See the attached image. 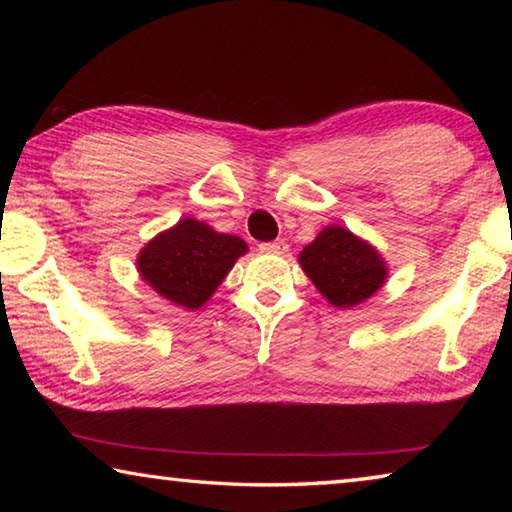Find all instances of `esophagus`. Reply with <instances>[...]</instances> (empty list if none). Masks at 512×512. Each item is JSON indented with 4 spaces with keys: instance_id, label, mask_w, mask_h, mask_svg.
<instances>
[{
    "instance_id": "obj_1",
    "label": "esophagus",
    "mask_w": 512,
    "mask_h": 512,
    "mask_svg": "<svg viewBox=\"0 0 512 512\" xmlns=\"http://www.w3.org/2000/svg\"><path fill=\"white\" fill-rule=\"evenodd\" d=\"M259 250H264V253H275V255H282L289 250V244L284 239H275V241H266V244H259Z\"/></svg>"
}]
</instances>
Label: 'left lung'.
<instances>
[{
	"label": "left lung",
	"instance_id": "obj_1",
	"mask_svg": "<svg viewBox=\"0 0 512 512\" xmlns=\"http://www.w3.org/2000/svg\"><path fill=\"white\" fill-rule=\"evenodd\" d=\"M302 271L334 307H354L386 280L377 250L341 225H329L300 253Z\"/></svg>",
	"mask_w": 512,
	"mask_h": 512
}]
</instances>
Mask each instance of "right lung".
Returning a JSON list of instances; mask_svg holds the SVG:
<instances>
[{"mask_svg": "<svg viewBox=\"0 0 512 512\" xmlns=\"http://www.w3.org/2000/svg\"><path fill=\"white\" fill-rule=\"evenodd\" d=\"M244 239L221 235L210 225L183 219L162 232L137 257V268L151 287L185 309H198L210 300L239 255Z\"/></svg>", "mask_w": 512, "mask_h": 512, "instance_id": "right-lung-1", "label": "right lung"}]
</instances>
